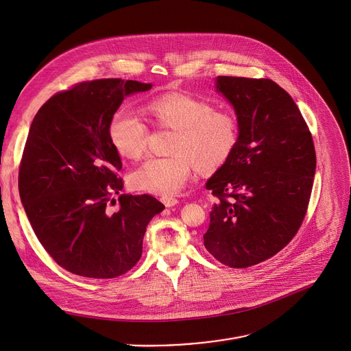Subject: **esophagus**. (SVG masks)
Masks as SVG:
<instances>
[{"instance_id": "esophagus-1", "label": "esophagus", "mask_w": 351, "mask_h": 351, "mask_svg": "<svg viewBox=\"0 0 351 351\" xmlns=\"http://www.w3.org/2000/svg\"><path fill=\"white\" fill-rule=\"evenodd\" d=\"M161 202L167 206V207H173V206H176L178 203H179V200L178 199H175V197H162L161 199Z\"/></svg>"}]
</instances>
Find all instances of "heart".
I'll use <instances>...</instances> for the list:
<instances>
[{
    "label": "heart",
    "mask_w": 351,
    "mask_h": 351,
    "mask_svg": "<svg viewBox=\"0 0 351 351\" xmlns=\"http://www.w3.org/2000/svg\"><path fill=\"white\" fill-rule=\"evenodd\" d=\"M148 112L159 127H169L176 134L167 158H149L130 175L136 190L172 196L200 172H213L227 162L238 143L237 119L200 99L172 93L154 99ZM148 125L132 109H119L109 124L112 144L121 156L138 159L147 149Z\"/></svg>",
    "instance_id": "heart-1"
}]
</instances>
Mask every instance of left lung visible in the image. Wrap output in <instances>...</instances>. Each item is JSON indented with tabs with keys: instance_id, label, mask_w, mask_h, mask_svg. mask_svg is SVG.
<instances>
[{
	"instance_id": "1",
	"label": "left lung",
	"mask_w": 351,
	"mask_h": 351,
	"mask_svg": "<svg viewBox=\"0 0 351 351\" xmlns=\"http://www.w3.org/2000/svg\"><path fill=\"white\" fill-rule=\"evenodd\" d=\"M215 86L235 109L239 136L206 183L217 203L203 238L218 262L245 269L274 256L298 232L316 155L298 106L274 81L219 75Z\"/></svg>"
}]
</instances>
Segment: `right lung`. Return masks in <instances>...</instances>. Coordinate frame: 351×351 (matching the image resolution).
<instances>
[{
  "label": "right lung",
  "mask_w": 351,
  "mask_h": 351,
  "mask_svg": "<svg viewBox=\"0 0 351 351\" xmlns=\"http://www.w3.org/2000/svg\"><path fill=\"white\" fill-rule=\"evenodd\" d=\"M151 84L105 78L58 92L30 124L19 165V196L39 242L67 271L114 278L140 261L148 222L165 206L123 189L109 124L124 97Z\"/></svg>",
  "instance_id": "right-lung-1"
}]
</instances>
